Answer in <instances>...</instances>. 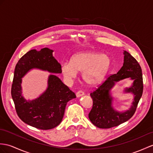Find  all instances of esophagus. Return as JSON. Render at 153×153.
<instances>
[{
	"label": "esophagus",
	"mask_w": 153,
	"mask_h": 153,
	"mask_svg": "<svg viewBox=\"0 0 153 153\" xmlns=\"http://www.w3.org/2000/svg\"><path fill=\"white\" fill-rule=\"evenodd\" d=\"M84 95V93L82 91H79L78 92H76V97H80L83 96Z\"/></svg>",
	"instance_id": "34e87169"
}]
</instances>
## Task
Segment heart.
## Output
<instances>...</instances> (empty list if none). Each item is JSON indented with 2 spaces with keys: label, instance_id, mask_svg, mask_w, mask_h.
<instances>
[{
  "label": "heart",
  "instance_id": "obj_1",
  "mask_svg": "<svg viewBox=\"0 0 153 153\" xmlns=\"http://www.w3.org/2000/svg\"><path fill=\"white\" fill-rule=\"evenodd\" d=\"M111 60L108 56L93 51H84L73 55L70 62L63 63L61 71L65 79L71 81L82 72V78L89 85L101 83L109 71Z\"/></svg>",
  "mask_w": 153,
  "mask_h": 153
}]
</instances>
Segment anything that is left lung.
<instances>
[{"label":"left lung","mask_w":153,"mask_h":153,"mask_svg":"<svg viewBox=\"0 0 153 153\" xmlns=\"http://www.w3.org/2000/svg\"><path fill=\"white\" fill-rule=\"evenodd\" d=\"M124 62L120 70L111 75L100 86L91 93L93 107L89 114V119L95 126L100 128H110L120 125L130 120L134 114L140 99L143 94V78L141 68L137 62L127 51H123ZM125 78L133 80L130 87L124 90V93L130 92L134 98L130 108L124 112L115 110L113 102L114 98L111 89L115 83Z\"/></svg>","instance_id":"8db88e82"}]
</instances>
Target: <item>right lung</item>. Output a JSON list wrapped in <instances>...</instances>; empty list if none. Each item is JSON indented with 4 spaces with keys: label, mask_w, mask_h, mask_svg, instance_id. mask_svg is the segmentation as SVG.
I'll return each mask as SVG.
<instances>
[{
    "label": "right lung",
    "mask_w": 153,
    "mask_h": 153,
    "mask_svg": "<svg viewBox=\"0 0 153 153\" xmlns=\"http://www.w3.org/2000/svg\"><path fill=\"white\" fill-rule=\"evenodd\" d=\"M53 50L32 49L22 56L15 68L12 97L18 116L26 124L48 130L62 121L67 103L76 95L55 74H60L61 65L53 56ZM39 69L50 72L48 88L38 98L26 100L22 95V79L30 70Z\"/></svg>",
    "instance_id": "1"
}]
</instances>
